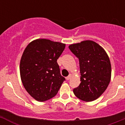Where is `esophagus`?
<instances>
[{
	"mask_svg": "<svg viewBox=\"0 0 125 125\" xmlns=\"http://www.w3.org/2000/svg\"><path fill=\"white\" fill-rule=\"evenodd\" d=\"M71 78V75L70 74V75H69V76H68L67 78H66V79H67V81H69Z\"/></svg>",
	"mask_w": 125,
	"mask_h": 125,
	"instance_id": "obj_1",
	"label": "esophagus"
}]
</instances>
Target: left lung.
Returning a JSON list of instances; mask_svg holds the SVG:
<instances>
[{"label": "left lung", "mask_w": 125, "mask_h": 125, "mask_svg": "<svg viewBox=\"0 0 125 125\" xmlns=\"http://www.w3.org/2000/svg\"><path fill=\"white\" fill-rule=\"evenodd\" d=\"M79 59L81 83L73 89L81 100L89 102L104 92L111 80V66L107 53L93 41H84L69 46Z\"/></svg>", "instance_id": "left-lung-1"}]
</instances>
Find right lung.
I'll return each instance as SVG.
<instances>
[{"label": "right lung", "mask_w": 125, "mask_h": 125, "mask_svg": "<svg viewBox=\"0 0 125 125\" xmlns=\"http://www.w3.org/2000/svg\"><path fill=\"white\" fill-rule=\"evenodd\" d=\"M65 47L63 43L38 39L25 47L20 62L21 78L25 90L37 101L55 96L65 81L57 62Z\"/></svg>", "instance_id": "1"}]
</instances>
